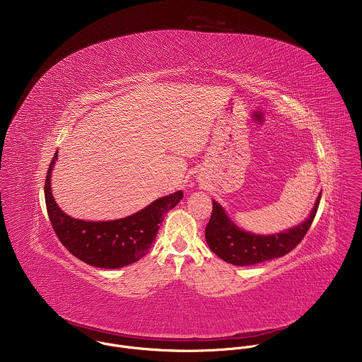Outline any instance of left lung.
Listing matches in <instances>:
<instances>
[{
    "label": "left lung",
    "instance_id": "1",
    "mask_svg": "<svg viewBox=\"0 0 362 362\" xmlns=\"http://www.w3.org/2000/svg\"><path fill=\"white\" fill-rule=\"evenodd\" d=\"M320 197L322 192L305 221L288 231L273 235H257L243 231L227 217L224 209L213 201L211 216L205 230L207 245L217 257L235 266L281 258L291 252L305 237L317 211Z\"/></svg>",
    "mask_w": 362,
    "mask_h": 362
}]
</instances>
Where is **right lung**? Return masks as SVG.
Segmentation results:
<instances>
[{"label":"right lung","instance_id":"add662e5","mask_svg":"<svg viewBox=\"0 0 362 362\" xmlns=\"http://www.w3.org/2000/svg\"><path fill=\"white\" fill-rule=\"evenodd\" d=\"M57 153L49 165L45 198L52 230L61 244L75 258L103 269H118L145 257L156 238L163 216L184 198V194L178 191L160 198L141 211L119 220L83 221L72 218L52 198L50 177Z\"/></svg>","mask_w":362,"mask_h":362}]
</instances>
